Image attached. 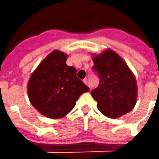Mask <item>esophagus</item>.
I'll return each instance as SVG.
<instances>
[{
	"mask_svg": "<svg viewBox=\"0 0 159 159\" xmlns=\"http://www.w3.org/2000/svg\"><path fill=\"white\" fill-rule=\"evenodd\" d=\"M83 82H84V83H85L86 85H88V86H89V88H90L89 83V81H88V79H86V78H85V79L83 80Z\"/></svg>",
	"mask_w": 159,
	"mask_h": 159,
	"instance_id": "34e87169",
	"label": "esophagus"
}]
</instances>
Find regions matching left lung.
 I'll use <instances>...</instances> for the list:
<instances>
[{"mask_svg":"<svg viewBox=\"0 0 159 159\" xmlns=\"http://www.w3.org/2000/svg\"><path fill=\"white\" fill-rule=\"evenodd\" d=\"M93 69L100 76V84L91 91L101 113L118 118L133 109L137 100L135 76L117 52L107 48L93 54Z\"/></svg>","mask_w":159,"mask_h":159,"instance_id":"8db88e82","label":"left lung"}]
</instances>
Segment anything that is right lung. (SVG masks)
<instances>
[{
  "instance_id": "right-lung-1",
  "label": "right lung",
  "mask_w": 159,
  "mask_h": 159,
  "mask_svg": "<svg viewBox=\"0 0 159 159\" xmlns=\"http://www.w3.org/2000/svg\"><path fill=\"white\" fill-rule=\"evenodd\" d=\"M67 58L59 50L50 52L34 70L27 85L31 105L43 116L52 119L66 116L80 95L89 91L76 77V70L66 65Z\"/></svg>"
}]
</instances>
